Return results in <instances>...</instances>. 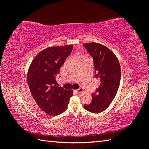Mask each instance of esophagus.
Wrapping results in <instances>:
<instances>
[{"label":"esophagus","instance_id":"obj_1","mask_svg":"<svg viewBox=\"0 0 149 149\" xmlns=\"http://www.w3.org/2000/svg\"><path fill=\"white\" fill-rule=\"evenodd\" d=\"M74 91H75L76 93H81V92L83 91V89L82 88H79L78 89H75Z\"/></svg>","mask_w":149,"mask_h":149}]
</instances>
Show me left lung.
<instances>
[{
	"label": "left lung",
	"mask_w": 149,
	"mask_h": 149,
	"mask_svg": "<svg viewBox=\"0 0 149 149\" xmlns=\"http://www.w3.org/2000/svg\"><path fill=\"white\" fill-rule=\"evenodd\" d=\"M93 58L94 76L100 81L95 93L92 94V101L84 107L93 113L105 111L114 100L119 86L120 67L118 58L111 49L97 43L83 45Z\"/></svg>",
	"instance_id": "8db88e82"
}]
</instances>
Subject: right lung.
<instances>
[{
	"instance_id": "obj_1",
	"label": "right lung",
	"mask_w": 149,
	"mask_h": 149,
	"mask_svg": "<svg viewBox=\"0 0 149 149\" xmlns=\"http://www.w3.org/2000/svg\"><path fill=\"white\" fill-rule=\"evenodd\" d=\"M73 47V45H68L44 49L35 57L29 68L27 81L31 95L40 109L49 115H59L65 111L73 95L72 90L57 86L55 80Z\"/></svg>"
}]
</instances>
